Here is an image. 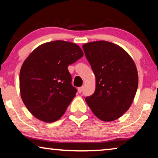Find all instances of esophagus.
<instances>
[{
  "label": "esophagus",
  "mask_w": 158,
  "mask_h": 158,
  "mask_svg": "<svg viewBox=\"0 0 158 158\" xmlns=\"http://www.w3.org/2000/svg\"><path fill=\"white\" fill-rule=\"evenodd\" d=\"M83 87H79L78 88H77V91H78L79 94L82 93V91H83Z\"/></svg>",
  "instance_id": "obj_1"
}]
</instances>
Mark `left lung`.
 I'll use <instances>...</instances> for the list:
<instances>
[{
  "instance_id": "left-lung-1",
  "label": "left lung",
  "mask_w": 158,
  "mask_h": 158,
  "mask_svg": "<svg viewBox=\"0 0 158 158\" xmlns=\"http://www.w3.org/2000/svg\"><path fill=\"white\" fill-rule=\"evenodd\" d=\"M96 77V90L85 101L94 115L103 122L121 117L131 106L138 87V73L130 55L106 41L83 45Z\"/></svg>"
}]
</instances>
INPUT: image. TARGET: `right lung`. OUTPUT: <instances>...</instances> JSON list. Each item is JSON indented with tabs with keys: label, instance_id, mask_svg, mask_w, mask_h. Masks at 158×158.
<instances>
[{
	"label": "right lung",
	"instance_id": "1",
	"mask_svg": "<svg viewBox=\"0 0 158 158\" xmlns=\"http://www.w3.org/2000/svg\"><path fill=\"white\" fill-rule=\"evenodd\" d=\"M83 56L78 45L61 40L41 44L28 56L20 70L19 88L34 117L47 123L62 117L77 92L68 67Z\"/></svg>",
	"mask_w": 158,
	"mask_h": 158
}]
</instances>
